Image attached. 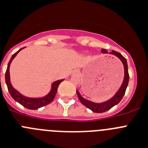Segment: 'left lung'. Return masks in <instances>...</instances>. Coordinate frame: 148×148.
Returning <instances> with one entry per match:
<instances>
[{
	"mask_svg": "<svg viewBox=\"0 0 148 148\" xmlns=\"http://www.w3.org/2000/svg\"><path fill=\"white\" fill-rule=\"evenodd\" d=\"M102 53L103 54H107L108 51L106 49H102ZM110 54H114V55L116 56L117 58H119L122 62L123 63L124 66V69H125V77H124L123 82L122 83V86L119 88V89L118 90L116 93L115 95L110 98V99H108L106 102H102V103H95V102H93L91 101L87 100V99H85L82 96L80 95V94L79 93V91L77 90V94L78 97H79V101L81 102V103L82 105L87 107L88 108H89L90 110H91L92 111L95 113H103L106 112L107 110H110L111 108L114 107V106L117 105L119 103L121 100H122V97H124V94L125 93L126 88L127 87V85H128V81H129V74H128V69H127V60L123 56L120 54V53L117 52V51H112L111 52H110Z\"/></svg>",
	"mask_w": 148,
	"mask_h": 148,
	"instance_id": "8db88e82",
	"label": "left lung"
}]
</instances>
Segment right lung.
<instances>
[{
	"mask_svg": "<svg viewBox=\"0 0 148 148\" xmlns=\"http://www.w3.org/2000/svg\"><path fill=\"white\" fill-rule=\"evenodd\" d=\"M23 49V48L18 50L17 52H15L12 56L11 59H10L9 63H8L7 69H6V74H5V79H6V83L9 94H10V95L12 96V97L16 102H18V103L22 105L23 107L26 108L30 109V110H36V109L43 107V106H46V105L51 103L52 102L53 99L55 97L57 91H58V86L60 84V82L63 81V79H60V80H57L53 82L52 85H51V89L50 90V92L47 95L45 96L44 97H42V98H29V97H24L21 94H20L18 90H16L11 85L10 76H9V66H10V64H11L12 60L15 58V56L18 54V53Z\"/></svg>",
	"mask_w": 148,
	"mask_h": 148,
	"instance_id": "obj_1",
	"label": "right lung"
}]
</instances>
